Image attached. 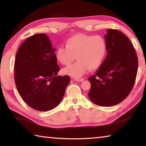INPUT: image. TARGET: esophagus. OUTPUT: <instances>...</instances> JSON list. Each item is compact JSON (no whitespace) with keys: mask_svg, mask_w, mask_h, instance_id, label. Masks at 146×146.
<instances>
[{"mask_svg":"<svg viewBox=\"0 0 146 146\" xmlns=\"http://www.w3.org/2000/svg\"><path fill=\"white\" fill-rule=\"evenodd\" d=\"M75 81H77V82H82V81L84 80V79L82 78H75Z\"/></svg>","mask_w":146,"mask_h":146,"instance_id":"obj_1","label":"esophagus"}]
</instances>
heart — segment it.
<instances>
[{
  "label": "heart",
  "instance_id": "b5f03b06",
  "mask_svg": "<svg viewBox=\"0 0 146 146\" xmlns=\"http://www.w3.org/2000/svg\"><path fill=\"white\" fill-rule=\"evenodd\" d=\"M65 46H60L55 51V57L59 62L69 66L64 68V73L73 77H79L88 70H97L102 64L107 53V44L102 36L77 34L66 41Z\"/></svg>",
  "mask_w": 146,
  "mask_h": 146
}]
</instances>
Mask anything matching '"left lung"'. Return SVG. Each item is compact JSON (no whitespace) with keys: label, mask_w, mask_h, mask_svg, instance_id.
I'll use <instances>...</instances> for the list:
<instances>
[{"label":"left lung","mask_w":146,"mask_h":146,"mask_svg":"<svg viewBox=\"0 0 146 146\" xmlns=\"http://www.w3.org/2000/svg\"><path fill=\"white\" fill-rule=\"evenodd\" d=\"M107 55L95 75L88 78V96L100 106L117 105L126 98L134 86L138 71V57L126 35L108 29L104 36Z\"/></svg>","instance_id":"1"}]
</instances>
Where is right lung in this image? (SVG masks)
I'll return each instance as SVG.
<instances>
[{
  "instance_id": "1",
  "label": "right lung",
  "mask_w": 146,
  "mask_h": 146,
  "mask_svg": "<svg viewBox=\"0 0 146 146\" xmlns=\"http://www.w3.org/2000/svg\"><path fill=\"white\" fill-rule=\"evenodd\" d=\"M55 51L48 36L38 33L27 38L17 52L14 78L17 90L27 104L40 111L56 107L70 82L68 75L57 76L60 68Z\"/></svg>"
}]
</instances>
